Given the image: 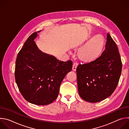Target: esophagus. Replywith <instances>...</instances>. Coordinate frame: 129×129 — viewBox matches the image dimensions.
I'll list each match as a JSON object with an SVG mask.
<instances>
[{
	"label": "esophagus",
	"instance_id": "1",
	"mask_svg": "<svg viewBox=\"0 0 129 129\" xmlns=\"http://www.w3.org/2000/svg\"><path fill=\"white\" fill-rule=\"evenodd\" d=\"M78 65V63L77 62H74L73 64V66H72V70L73 71H76V69H77V67Z\"/></svg>",
	"mask_w": 129,
	"mask_h": 129
}]
</instances>
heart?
I'll list each match as a JSON object with an SVG mask.
<instances>
[{
	"instance_id": "obj_1",
	"label": "heart",
	"mask_w": 129,
	"mask_h": 129,
	"mask_svg": "<svg viewBox=\"0 0 129 129\" xmlns=\"http://www.w3.org/2000/svg\"><path fill=\"white\" fill-rule=\"evenodd\" d=\"M104 45V41L102 36L95 35L78 49V57L80 60L83 62L93 61L101 53Z\"/></svg>"
}]
</instances>
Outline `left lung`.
<instances>
[{"mask_svg":"<svg viewBox=\"0 0 129 129\" xmlns=\"http://www.w3.org/2000/svg\"><path fill=\"white\" fill-rule=\"evenodd\" d=\"M121 69L117 45L107 33L105 49L101 56L77 67V83L81 98L88 102L97 103L110 96L118 85Z\"/></svg>","mask_w":129,"mask_h":129,"instance_id":"obj_1","label":"left lung"}]
</instances>
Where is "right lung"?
I'll list each match as a JSON object with an SVG mask.
<instances>
[{
  "label": "right lung",
  "instance_id": "add662e5",
  "mask_svg": "<svg viewBox=\"0 0 129 129\" xmlns=\"http://www.w3.org/2000/svg\"><path fill=\"white\" fill-rule=\"evenodd\" d=\"M37 36V32L32 34L18 53L15 77L25 100L35 105H47L58 96L60 85L71 71L72 62L59 61L42 52L34 41Z\"/></svg>",
  "mask_w": 129,
  "mask_h": 129
}]
</instances>
